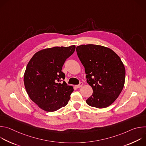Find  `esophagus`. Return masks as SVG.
Returning <instances> with one entry per match:
<instances>
[{
	"instance_id": "obj_1",
	"label": "esophagus",
	"mask_w": 146,
	"mask_h": 146,
	"mask_svg": "<svg viewBox=\"0 0 146 146\" xmlns=\"http://www.w3.org/2000/svg\"><path fill=\"white\" fill-rule=\"evenodd\" d=\"M82 82H80V84H78V85H76V86H75V87L77 88H80V87H82Z\"/></svg>"
}]
</instances>
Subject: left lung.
I'll return each instance as SVG.
<instances>
[{
    "label": "left lung",
    "instance_id": "1",
    "mask_svg": "<svg viewBox=\"0 0 146 146\" xmlns=\"http://www.w3.org/2000/svg\"><path fill=\"white\" fill-rule=\"evenodd\" d=\"M76 51L93 90L87 103L99 109L109 106L124 86L125 69L120 58L110 48L99 45H81Z\"/></svg>",
    "mask_w": 146,
    "mask_h": 146
}]
</instances>
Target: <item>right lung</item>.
I'll use <instances>...</instances> for the list:
<instances>
[{
  "label": "right lung",
  "mask_w": 146,
  "mask_h": 146,
  "mask_svg": "<svg viewBox=\"0 0 146 146\" xmlns=\"http://www.w3.org/2000/svg\"><path fill=\"white\" fill-rule=\"evenodd\" d=\"M74 45L41 50L32 56L24 77L25 87L31 99L42 110L52 112L65 106L73 92L65 81L62 72L65 60L75 51Z\"/></svg>",
  "instance_id": "1"
}]
</instances>
